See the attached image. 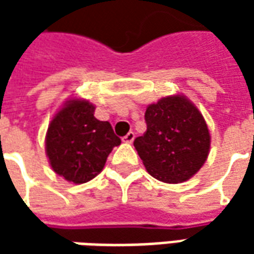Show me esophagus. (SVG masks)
<instances>
[{"label":"esophagus","mask_w":254,"mask_h":254,"mask_svg":"<svg viewBox=\"0 0 254 254\" xmlns=\"http://www.w3.org/2000/svg\"><path fill=\"white\" fill-rule=\"evenodd\" d=\"M133 140H134V133L133 132L127 133V136L122 137V141H124V143H132Z\"/></svg>","instance_id":"1"}]
</instances>
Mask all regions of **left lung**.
<instances>
[{"label":"left lung","mask_w":254,"mask_h":254,"mask_svg":"<svg viewBox=\"0 0 254 254\" xmlns=\"http://www.w3.org/2000/svg\"><path fill=\"white\" fill-rule=\"evenodd\" d=\"M147 132L134 148L151 176L167 184L188 181L209 151V130L201 113L181 95L167 96L145 111Z\"/></svg>","instance_id":"1"}]
</instances>
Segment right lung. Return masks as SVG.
I'll return each instance as SVG.
<instances>
[{
  "label": "right lung",
  "instance_id": "right-lung-1",
  "mask_svg": "<svg viewBox=\"0 0 254 254\" xmlns=\"http://www.w3.org/2000/svg\"><path fill=\"white\" fill-rule=\"evenodd\" d=\"M94 111L88 100H69L47 129L46 152L53 170L73 184L98 176L111 149L121 144L110 122L96 120Z\"/></svg>",
  "mask_w": 254,
  "mask_h": 254
}]
</instances>
